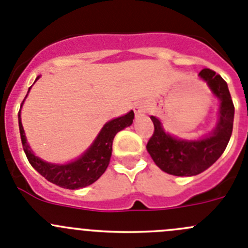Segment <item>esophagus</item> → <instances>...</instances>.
Listing matches in <instances>:
<instances>
[{
	"label": "esophagus",
	"mask_w": 248,
	"mask_h": 248,
	"mask_svg": "<svg viewBox=\"0 0 248 248\" xmlns=\"http://www.w3.org/2000/svg\"><path fill=\"white\" fill-rule=\"evenodd\" d=\"M133 110H135L136 117H140L145 112V110H147V106H145L144 103H137L135 108H133Z\"/></svg>",
	"instance_id": "34e87169"
}]
</instances>
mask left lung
<instances>
[{
	"instance_id": "8db88e82",
	"label": "left lung",
	"mask_w": 248,
	"mask_h": 248,
	"mask_svg": "<svg viewBox=\"0 0 248 248\" xmlns=\"http://www.w3.org/2000/svg\"><path fill=\"white\" fill-rule=\"evenodd\" d=\"M200 77L220 99L219 120L213 133L198 140H179L166 133L155 116H150L154 133L148 140V153L156 166L175 176H194L207 170L220 158L232 133L235 108L228 84L209 68L202 69Z\"/></svg>"
}]
</instances>
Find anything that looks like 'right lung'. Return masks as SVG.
<instances>
[{"mask_svg": "<svg viewBox=\"0 0 248 248\" xmlns=\"http://www.w3.org/2000/svg\"><path fill=\"white\" fill-rule=\"evenodd\" d=\"M36 79H39V77ZM24 100H23V103H24ZM22 105H20V108H22ZM133 119H135V112L129 111L124 116L106 122L101 128L98 137L93 142V144L77 160L71 161L68 164H50L38 158L33 153V150L30 149L29 144L27 143V138H25L22 121H20V110L18 113L20 140H22L23 149H24L25 155H27L30 165L33 166L47 181L52 182V184L57 185L62 188L68 189H78L89 186V185L94 184L105 172L108 163H110L113 138H115L117 132L131 126Z\"/></svg>", "mask_w": 248, "mask_h": 248, "instance_id": "add662e5", "label": "right lung"}]
</instances>
